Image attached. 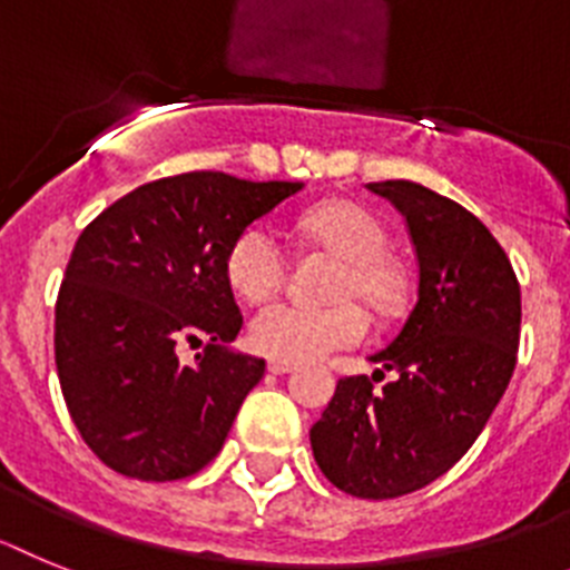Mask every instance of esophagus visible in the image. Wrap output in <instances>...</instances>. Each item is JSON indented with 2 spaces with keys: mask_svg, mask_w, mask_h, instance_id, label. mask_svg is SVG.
I'll return each instance as SVG.
<instances>
[{
  "mask_svg": "<svg viewBox=\"0 0 570 570\" xmlns=\"http://www.w3.org/2000/svg\"><path fill=\"white\" fill-rule=\"evenodd\" d=\"M266 370H269V373H275V375H284V373H292V370H295V364H292V361L272 358L269 364H266Z\"/></svg>",
  "mask_w": 570,
  "mask_h": 570,
  "instance_id": "1",
  "label": "esophagus"
}]
</instances>
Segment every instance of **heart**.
I'll use <instances>...</instances> for the list:
<instances>
[{"mask_svg":"<svg viewBox=\"0 0 570 570\" xmlns=\"http://www.w3.org/2000/svg\"><path fill=\"white\" fill-rule=\"evenodd\" d=\"M304 235L321 249L341 257L330 281L335 304L309 306L272 301L249 321L255 353L278 361H313L364 341L367 315L350 298H361L373 313L393 309L402 292L399 269L387 257L390 237L379 217L355 203H330L304 217ZM286 275V252L266 226H249L235 237L226 255V278L246 301H261L278 289Z\"/></svg>","mask_w":570,"mask_h":570,"instance_id":"1","label":"heart"}]
</instances>
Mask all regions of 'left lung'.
<instances>
[{
	"instance_id": "8db88e82",
	"label": "left lung",
	"mask_w": 570,
	"mask_h": 570,
	"mask_svg": "<svg viewBox=\"0 0 570 570\" xmlns=\"http://www.w3.org/2000/svg\"><path fill=\"white\" fill-rule=\"evenodd\" d=\"M402 212L419 298L370 375H346L309 430L321 473L358 499H395L448 473L476 442L517 367L522 295L476 215L419 183H370ZM395 372L381 391L372 381Z\"/></svg>"
}]
</instances>
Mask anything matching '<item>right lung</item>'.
I'll return each mask as SVG.
<instances>
[{"mask_svg":"<svg viewBox=\"0 0 570 570\" xmlns=\"http://www.w3.org/2000/svg\"><path fill=\"white\" fill-rule=\"evenodd\" d=\"M301 189L224 171L128 191L77 237L57 295L59 387L82 442L142 482H175L220 453L266 361L226 350L244 326L226 255ZM207 341L195 365L176 346Z\"/></svg>","mask_w":570,"mask_h":570,"instance_id":"right-lung-1","label":"right lung"}]
</instances>
